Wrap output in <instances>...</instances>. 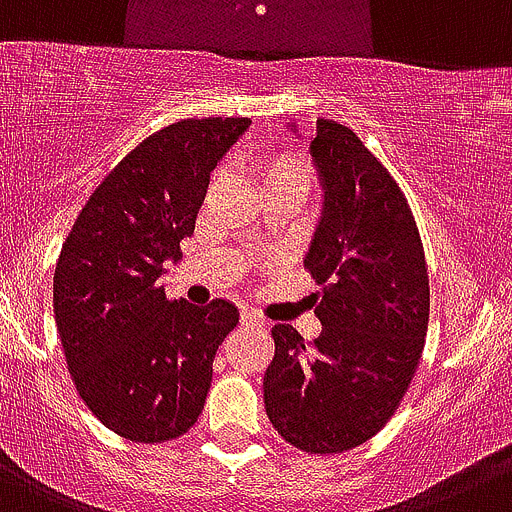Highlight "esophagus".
Listing matches in <instances>:
<instances>
[{
    "instance_id": "esophagus-1",
    "label": "esophagus",
    "mask_w": 512,
    "mask_h": 512,
    "mask_svg": "<svg viewBox=\"0 0 512 512\" xmlns=\"http://www.w3.org/2000/svg\"><path fill=\"white\" fill-rule=\"evenodd\" d=\"M241 324H246V326H264V316H259L253 309H243L241 311Z\"/></svg>"
}]
</instances>
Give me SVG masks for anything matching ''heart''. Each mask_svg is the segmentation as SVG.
I'll use <instances>...</instances> for the list:
<instances>
[{
    "instance_id": "obj_1",
    "label": "heart",
    "mask_w": 512,
    "mask_h": 512,
    "mask_svg": "<svg viewBox=\"0 0 512 512\" xmlns=\"http://www.w3.org/2000/svg\"><path fill=\"white\" fill-rule=\"evenodd\" d=\"M261 186L266 188H291V191H299L301 196H306V191L311 188V165L306 163L299 155H274V158H264L256 168Z\"/></svg>"
}]
</instances>
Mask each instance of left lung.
Here are the masks:
<instances>
[{
	"label": "left lung",
	"mask_w": 512,
	"mask_h": 512,
	"mask_svg": "<svg viewBox=\"0 0 512 512\" xmlns=\"http://www.w3.org/2000/svg\"><path fill=\"white\" fill-rule=\"evenodd\" d=\"M309 153L324 203L304 266L321 286V334L309 347L294 326L271 329L264 402L286 442L329 455L377 435L405 397L425 347L430 279L405 193L362 140L316 120Z\"/></svg>",
	"instance_id": "8db88e82"
}]
</instances>
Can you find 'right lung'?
<instances>
[{"label":"right lung","mask_w":512,"mask_h":512,"mask_svg":"<svg viewBox=\"0 0 512 512\" xmlns=\"http://www.w3.org/2000/svg\"><path fill=\"white\" fill-rule=\"evenodd\" d=\"M248 118L180 120L102 180L57 259L52 301L77 394L125 440L165 442L196 425L213 359L238 324L226 299L168 301L165 261L196 228L211 170Z\"/></svg>","instance_id":"add662e5"}]
</instances>
